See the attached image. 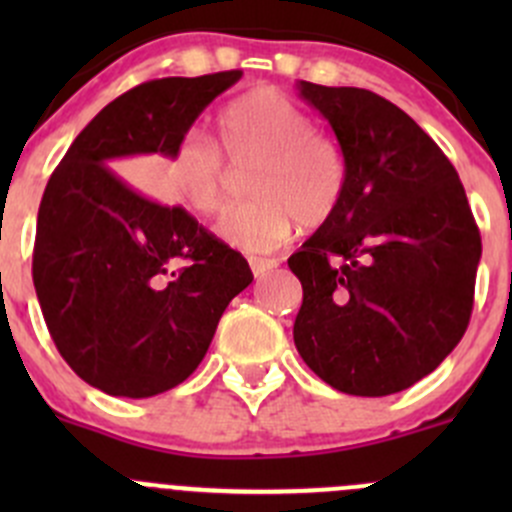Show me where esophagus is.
<instances>
[{"instance_id": "1", "label": "esophagus", "mask_w": 512, "mask_h": 512, "mask_svg": "<svg viewBox=\"0 0 512 512\" xmlns=\"http://www.w3.org/2000/svg\"><path fill=\"white\" fill-rule=\"evenodd\" d=\"M250 267L255 277H267L277 267V260H272V257H252Z\"/></svg>"}]
</instances>
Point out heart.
Returning a JSON list of instances; mask_svg holds the SVG:
<instances>
[{"instance_id":"obj_1","label":"heart","mask_w":512,"mask_h":512,"mask_svg":"<svg viewBox=\"0 0 512 512\" xmlns=\"http://www.w3.org/2000/svg\"><path fill=\"white\" fill-rule=\"evenodd\" d=\"M218 126L232 168L252 165L247 173L252 200L218 223L227 245L247 255H267L285 245L294 220L319 227L337 213L347 188L342 148L314 131L312 118L285 94L250 91L220 113ZM224 157L210 133L190 128L163 160V193L200 215L218 213L230 188Z\"/></svg>"}]
</instances>
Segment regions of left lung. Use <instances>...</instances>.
Masks as SVG:
<instances>
[{
    "mask_svg": "<svg viewBox=\"0 0 512 512\" xmlns=\"http://www.w3.org/2000/svg\"><path fill=\"white\" fill-rule=\"evenodd\" d=\"M329 121L347 188L287 260L302 282L294 344L337 391L389 396L431 374L466 334L480 232L453 163L384 96L299 81Z\"/></svg>",
    "mask_w": 512,
    "mask_h": 512,
    "instance_id": "left-lung-1",
    "label": "left lung"
}]
</instances>
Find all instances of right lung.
Instances as JSON below:
<instances>
[{
    "instance_id": "obj_1",
    "label": "right lung",
    "mask_w": 512,
    "mask_h": 512,
    "mask_svg": "<svg viewBox=\"0 0 512 512\" xmlns=\"http://www.w3.org/2000/svg\"><path fill=\"white\" fill-rule=\"evenodd\" d=\"M240 76H168L126 91L76 136L46 183L32 260L36 297L59 354L103 394L148 399L183 384L230 299L252 282L240 252L111 168L168 156Z\"/></svg>"
}]
</instances>
